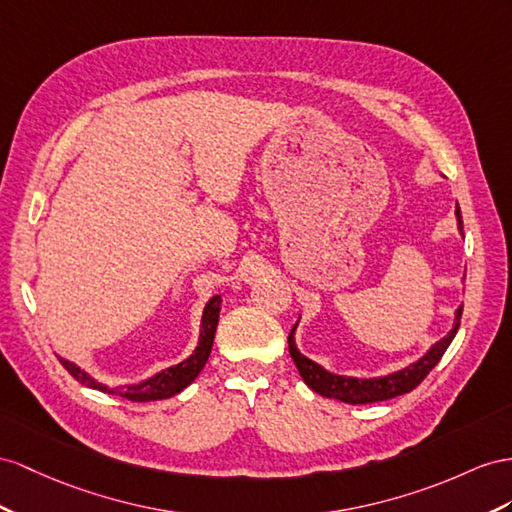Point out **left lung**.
I'll use <instances>...</instances> for the list:
<instances>
[{
    "instance_id": "8db88e82",
    "label": "left lung",
    "mask_w": 512,
    "mask_h": 512,
    "mask_svg": "<svg viewBox=\"0 0 512 512\" xmlns=\"http://www.w3.org/2000/svg\"><path fill=\"white\" fill-rule=\"evenodd\" d=\"M456 218H458V227H461V231H463V218H461V209H458V205H456ZM461 316H463V307H458L452 331L443 339H439V342L432 346L422 359L409 365V368L393 372L389 376H381V378H350V376H339V374L326 372L324 368H320L318 363H313L311 359L303 357L298 352V348L294 344L296 324H294L290 337H287V344H290V355L296 363L300 376H303V381L313 391L320 393V396H324V398H335L339 402L370 404V402H381V400H391L396 396H402V393H409L419 383H422L428 376V372L441 361L443 352L448 350V346L452 344L458 326H461Z\"/></svg>"
}]
</instances>
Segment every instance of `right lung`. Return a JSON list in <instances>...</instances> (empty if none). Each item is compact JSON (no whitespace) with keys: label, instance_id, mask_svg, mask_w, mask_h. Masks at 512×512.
Masks as SVG:
<instances>
[{"label":"right lung","instance_id":"1","mask_svg":"<svg viewBox=\"0 0 512 512\" xmlns=\"http://www.w3.org/2000/svg\"><path fill=\"white\" fill-rule=\"evenodd\" d=\"M218 313H220V296H214L209 303L205 305L203 311V320H201V339H199V346L192 352V355L181 361L179 365H173V368H168L160 374H155L149 381H144L140 385H125V387H116L110 389L106 385L97 383L95 378H90L84 370L77 368L75 363L67 361V359H60V363L64 365V370H67L75 381H80L82 385L90 387V389H99V391H106V393H116V396L127 398L131 402H151V400H164L175 396L181 389H186L199 372L205 368V363L209 359V352H212V344H214V335H216V326H218Z\"/></svg>","mask_w":512,"mask_h":512}]
</instances>
